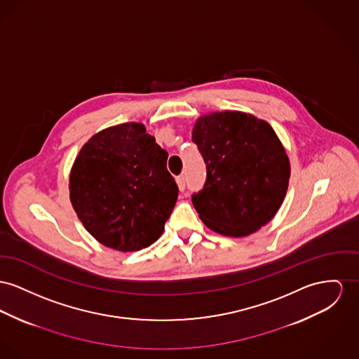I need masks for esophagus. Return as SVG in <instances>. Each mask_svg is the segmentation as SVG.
I'll return each instance as SVG.
<instances>
[{
    "mask_svg": "<svg viewBox=\"0 0 359 359\" xmlns=\"http://www.w3.org/2000/svg\"><path fill=\"white\" fill-rule=\"evenodd\" d=\"M175 181H177V185H178L180 191H185V177H184V175H178V177L175 178Z\"/></svg>",
    "mask_w": 359,
    "mask_h": 359,
    "instance_id": "obj_1",
    "label": "esophagus"
}]
</instances>
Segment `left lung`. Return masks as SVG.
Returning a JSON list of instances; mask_svg holds the SVG:
<instances>
[{
    "label": "left lung",
    "mask_w": 359,
    "mask_h": 359,
    "mask_svg": "<svg viewBox=\"0 0 359 359\" xmlns=\"http://www.w3.org/2000/svg\"><path fill=\"white\" fill-rule=\"evenodd\" d=\"M207 165L204 189L191 197L198 217L226 237H248L269 223L286 197L290 159L266 121L243 111H212L193 126Z\"/></svg>",
    "instance_id": "8db88e82"
}]
</instances>
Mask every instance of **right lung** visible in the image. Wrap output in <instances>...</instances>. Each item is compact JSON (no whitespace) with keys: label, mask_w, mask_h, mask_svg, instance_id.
Here are the masks:
<instances>
[{"label":"right lung","mask_w":359,"mask_h":359,"mask_svg":"<svg viewBox=\"0 0 359 359\" xmlns=\"http://www.w3.org/2000/svg\"><path fill=\"white\" fill-rule=\"evenodd\" d=\"M168 156L142 122L106 128L81 147L69 174V198L99 243L136 252L162 236L178 197Z\"/></svg>","instance_id":"1"}]
</instances>
